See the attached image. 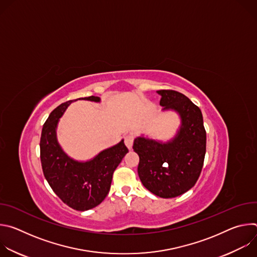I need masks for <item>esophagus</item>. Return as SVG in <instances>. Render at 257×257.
<instances>
[{"mask_svg": "<svg viewBox=\"0 0 257 257\" xmlns=\"http://www.w3.org/2000/svg\"><path fill=\"white\" fill-rule=\"evenodd\" d=\"M133 141H134V136H133V135L129 134V135H127V136L125 137V144H126V146H127L129 151H131V150H132Z\"/></svg>", "mask_w": 257, "mask_h": 257, "instance_id": "1", "label": "esophagus"}]
</instances>
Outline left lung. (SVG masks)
I'll list each match as a JSON object with an SVG mask.
<instances>
[{
  "label": "left lung",
  "instance_id": "8db88e82",
  "mask_svg": "<svg viewBox=\"0 0 257 257\" xmlns=\"http://www.w3.org/2000/svg\"><path fill=\"white\" fill-rule=\"evenodd\" d=\"M162 112H174L180 125L163 141L141 134L133 150L139 156L138 176L143 186L162 198H173L191 189L200 175L206 148V133L200 108L174 90H158Z\"/></svg>",
  "mask_w": 257,
  "mask_h": 257
}]
</instances>
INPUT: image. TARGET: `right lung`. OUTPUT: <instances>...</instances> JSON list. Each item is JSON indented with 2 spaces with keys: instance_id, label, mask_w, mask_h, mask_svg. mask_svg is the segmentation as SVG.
Here are the masks:
<instances>
[{
  "instance_id": "obj_1",
  "label": "right lung",
  "mask_w": 257,
  "mask_h": 257,
  "mask_svg": "<svg viewBox=\"0 0 257 257\" xmlns=\"http://www.w3.org/2000/svg\"><path fill=\"white\" fill-rule=\"evenodd\" d=\"M76 100L100 102L98 96L80 97L61 103L50 114L41 136V161L44 175L54 192L73 209L85 211L97 206L107 195L113 173L128 153L122 139L87 161L68 156L57 137L60 118Z\"/></svg>"
}]
</instances>
